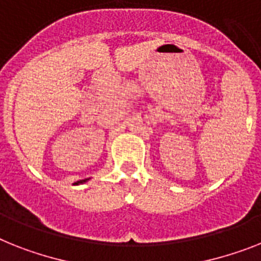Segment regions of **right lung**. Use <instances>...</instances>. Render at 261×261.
<instances>
[{
	"instance_id": "add662e5",
	"label": "right lung",
	"mask_w": 261,
	"mask_h": 261,
	"mask_svg": "<svg viewBox=\"0 0 261 261\" xmlns=\"http://www.w3.org/2000/svg\"><path fill=\"white\" fill-rule=\"evenodd\" d=\"M87 180H88V178H85V180H81V181H79V182H85V181H87Z\"/></svg>"
}]
</instances>
